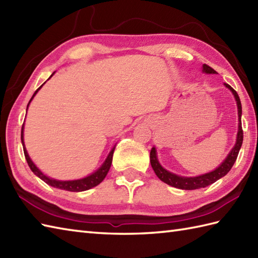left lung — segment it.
Returning <instances> with one entry per match:
<instances>
[{
	"label": "left lung",
	"instance_id": "obj_1",
	"mask_svg": "<svg viewBox=\"0 0 258 258\" xmlns=\"http://www.w3.org/2000/svg\"><path fill=\"white\" fill-rule=\"evenodd\" d=\"M203 72L207 73V74H215L216 71L213 70L211 67L204 64L203 65ZM225 86L227 89L232 91L234 94L235 100H236L237 103V109H238V132H237V138H236V143H235L234 147L232 151L229 152V154L225 158L220 166H218L216 169L214 171L200 175V176H195V177H184V176H178V175L171 173L166 171L165 168H163L162 165L157 160L156 156V150L155 147H153L151 150V165L154 169L155 174L157 175V177L161 180H163L164 183H166L168 185L173 186V187L180 188V189H197V188H202V187H206V186L211 185L213 183H215L216 180L220 179L221 177L225 176V175L231 171V168L233 167L235 161H236L238 152L242 147L243 144V130H242V104H240L239 96L231 85H228L225 83Z\"/></svg>",
	"mask_w": 258,
	"mask_h": 258
}]
</instances>
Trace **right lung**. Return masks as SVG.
<instances>
[{
  "label": "right lung",
  "mask_w": 258,
  "mask_h": 258,
  "mask_svg": "<svg viewBox=\"0 0 258 258\" xmlns=\"http://www.w3.org/2000/svg\"><path fill=\"white\" fill-rule=\"evenodd\" d=\"M53 74L50 76V79L52 78ZM42 86H43V84L40 87H38V89L35 91L34 94H33V96H32V98L30 100L29 104H27V107H29L31 101L33 100V97L35 96V94L38 92V90L41 89ZM26 111H27V108H26ZM23 131H24V124H23V126H22L21 140H22V145H23V151H24V155H25V158H26V162H27V164H29L31 171L34 173L37 177H40L42 180H44L46 184L53 186V187L59 188V189H65V190H70V191H83V190H87V189H90L92 187H94V186H97L98 184H100L102 180L105 178V176H106L108 171H109V167H111L112 160H113V153H114V150H115V146L113 147L112 151L109 152V154L106 157L105 162L103 163V165L100 168H98L96 172L91 174L90 176H86V177L81 178V179H75V180H57V179H53V178L47 177V176H45V175L40 171V169H38L35 166V164L32 162L29 154H27L26 149H25V146H24Z\"/></svg>",
  "instance_id": "1"
}]
</instances>
